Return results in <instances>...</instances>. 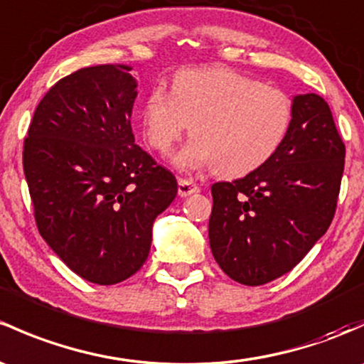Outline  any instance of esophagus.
<instances>
[{
	"label": "esophagus",
	"instance_id": "obj_1",
	"mask_svg": "<svg viewBox=\"0 0 364 364\" xmlns=\"http://www.w3.org/2000/svg\"><path fill=\"white\" fill-rule=\"evenodd\" d=\"M198 192V185L193 181V179H186V178H179L178 179V193L181 197H186V195H192Z\"/></svg>",
	"mask_w": 364,
	"mask_h": 364
}]
</instances>
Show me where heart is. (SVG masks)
I'll return each instance as SVG.
<instances>
[{
	"mask_svg": "<svg viewBox=\"0 0 364 364\" xmlns=\"http://www.w3.org/2000/svg\"><path fill=\"white\" fill-rule=\"evenodd\" d=\"M286 92L225 68L186 71L172 92L155 87L143 106V134L162 155L193 125V139L174 156L183 171L218 167L228 178L265 166L279 151L293 124Z\"/></svg>",
	"mask_w": 364,
	"mask_h": 364,
	"instance_id": "heart-1",
	"label": "heart"
}]
</instances>
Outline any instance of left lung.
Here are the masks:
<instances>
[{"label":"left lung","instance_id":"8db88e82","mask_svg":"<svg viewBox=\"0 0 364 364\" xmlns=\"http://www.w3.org/2000/svg\"><path fill=\"white\" fill-rule=\"evenodd\" d=\"M284 144L259 169L211 186L209 244L218 265L244 286L288 274L333 221L346 144L321 95L293 99Z\"/></svg>","mask_w":364,"mask_h":364}]
</instances>
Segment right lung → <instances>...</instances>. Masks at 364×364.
I'll list each match as a JSON object with an SVG mask.
<instances>
[{"mask_svg": "<svg viewBox=\"0 0 364 364\" xmlns=\"http://www.w3.org/2000/svg\"><path fill=\"white\" fill-rule=\"evenodd\" d=\"M131 70L99 64L60 78L22 151L38 232L73 272L101 286L143 267L153 221L178 193L174 174L134 143Z\"/></svg>", "mask_w": 364, "mask_h": 364, "instance_id": "obj_1", "label": "right lung"}]
</instances>
